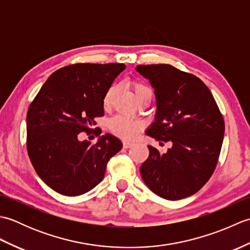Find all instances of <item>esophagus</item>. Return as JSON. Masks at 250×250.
I'll return each mask as SVG.
<instances>
[{
  "mask_svg": "<svg viewBox=\"0 0 250 250\" xmlns=\"http://www.w3.org/2000/svg\"><path fill=\"white\" fill-rule=\"evenodd\" d=\"M133 145H134L133 143L128 142V141H124V148H125V149H128V148H131Z\"/></svg>",
  "mask_w": 250,
  "mask_h": 250,
  "instance_id": "obj_1",
  "label": "esophagus"
}]
</instances>
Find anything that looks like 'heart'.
I'll return each mask as SVG.
<instances>
[{
    "instance_id": "heart-1",
    "label": "heart",
    "mask_w": 250,
    "mask_h": 250,
    "mask_svg": "<svg viewBox=\"0 0 250 250\" xmlns=\"http://www.w3.org/2000/svg\"><path fill=\"white\" fill-rule=\"evenodd\" d=\"M132 89L135 94V98L139 101L145 99L146 97H151V89L144 83L135 82L132 84ZM116 91V88L111 86L107 89L103 97V107L104 109H109L113 103V98ZM107 128L111 133L120 136L125 140H133L141 133L143 130L142 121L137 119H132L124 115H116L107 121Z\"/></svg>"
}]
</instances>
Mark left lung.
Wrapping results in <instances>:
<instances>
[{
	"label": "left lung",
	"mask_w": 250,
	"mask_h": 250,
	"mask_svg": "<svg viewBox=\"0 0 250 250\" xmlns=\"http://www.w3.org/2000/svg\"><path fill=\"white\" fill-rule=\"evenodd\" d=\"M136 71L149 79L157 99L155 122L146 134L172 142L167 153L148 146L149 156L140 168L142 178L163 199L187 198L215 171L224 141V117L209 89L193 74L169 64L137 65Z\"/></svg>",
	"instance_id": "8db88e82"
}]
</instances>
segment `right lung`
<instances>
[{"mask_svg":"<svg viewBox=\"0 0 250 250\" xmlns=\"http://www.w3.org/2000/svg\"><path fill=\"white\" fill-rule=\"evenodd\" d=\"M124 63H76L54 72L26 114V150L42 180L58 193L76 196L102 182L109 159L122 148L111 134L95 145L79 133L100 136L95 118L104 116L103 97Z\"/></svg>","mask_w":250,"mask_h":250,"instance_id":"1","label":"right lung"}]
</instances>
